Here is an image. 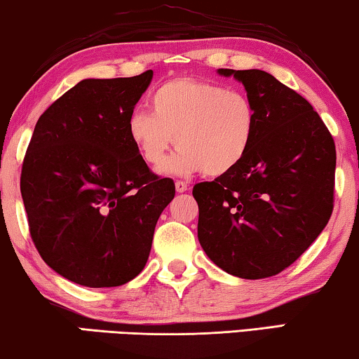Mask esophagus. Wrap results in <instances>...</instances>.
Instances as JSON below:
<instances>
[{"mask_svg": "<svg viewBox=\"0 0 359 359\" xmlns=\"http://www.w3.org/2000/svg\"><path fill=\"white\" fill-rule=\"evenodd\" d=\"M175 188H176V192H184L189 189V184L184 183V181H176Z\"/></svg>", "mask_w": 359, "mask_h": 359, "instance_id": "1", "label": "esophagus"}]
</instances>
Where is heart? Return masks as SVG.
Listing matches in <instances>:
<instances>
[{
	"instance_id": "obj_1",
	"label": "heart",
	"mask_w": 359,
	"mask_h": 359,
	"mask_svg": "<svg viewBox=\"0 0 359 359\" xmlns=\"http://www.w3.org/2000/svg\"><path fill=\"white\" fill-rule=\"evenodd\" d=\"M149 107L150 113L129 116L128 136L144 162L155 168L176 142L178 152L165 165L171 175H228L246 157L256 134L251 98L217 82L168 81L150 93Z\"/></svg>"
}]
</instances>
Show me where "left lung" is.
<instances>
[{
    "instance_id": "obj_1",
    "label": "left lung",
    "mask_w": 359,
    "mask_h": 359,
    "mask_svg": "<svg viewBox=\"0 0 359 359\" xmlns=\"http://www.w3.org/2000/svg\"><path fill=\"white\" fill-rule=\"evenodd\" d=\"M240 81L257 128L228 175L197 183V238L215 266L240 278L282 272L314 243L334 210L335 144L311 103L261 69H218Z\"/></svg>"
}]
</instances>
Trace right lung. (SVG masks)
<instances>
[{"mask_svg":"<svg viewBox=\"0 0 359 359\" xmlns=\"http://www.w3.org/2000/svg\"><path fill=\"white\" fill-rule=\"evenodd\" d=\"M154 72L84 79L35 124L20 173L41 259L71 282L110 288L137 277L175 183L149 170L128 119Z\"/></svg>","mask_w":359,"mask_h":359,"instance_id":"1","label":"right lung"}]
</instances>
